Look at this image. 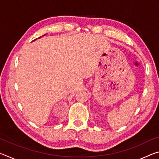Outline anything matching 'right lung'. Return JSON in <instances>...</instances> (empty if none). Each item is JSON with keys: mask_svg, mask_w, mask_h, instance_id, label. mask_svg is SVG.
Segmentation results:
<instances>
[{"mask_svg": "<svg viewBox=\"0 0 159 159\" xmlns=\"http://www.w3.org/2000/svg\"><path fill=\"white\" fill-rule=\"evenodd\" d=\"M44 35H45V34H44V35H43V36H44ZM40 37H39V38H40ZM36 39H34V40H36Z\"/></svg>", "mask_w": 159, "mask_h": 159, "instance_id": "right-lung-1", "label": "right lung"}]
</instances>
